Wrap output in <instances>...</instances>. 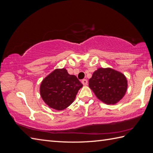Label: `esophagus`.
Listing matches in <instances>:
<instances>
[{
	"label": "esophagus",
	"instance_id": "esophagus-1",
	"mask_svg": "<svg viewBox=\"0 0 153 153\" xmlns=\"http://www.w3.org/2000/svg\"><path fill=\"white\" fill-rule=\"evenodd\" d=\"M82 83H83V85H87V83H88V82H87V80L86 79H82Z\"/></svg>",
	"mask_w": 153,
	"mask_h": 153
}]
</instances>
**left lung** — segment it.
Instances as JSON below:
<instances>
[{"label": "left lung", "mask_w": 153, "mask_h": 153, "mask_svg": "<svg viewBox=\"0 0 153 153\" xmlns=\"http://www.w3.org/2000/svg\"><path fill=\"white\" fill-rule=\"evenodd\" d=\"M89 86L99 100L108 105H114L124 96L128 81L119 71L101 68L93 74Z\"/></svg>", "instance_id": "1"}]
</instances>
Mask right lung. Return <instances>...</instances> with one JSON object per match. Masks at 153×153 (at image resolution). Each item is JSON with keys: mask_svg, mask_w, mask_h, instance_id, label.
I'll use <instances>...</instances> for the list:
<instances>
[{"mask_svg": "<svg viewBox=\"0 0 153 153\" xmlns=\"http://www.w3.org/2000/svg\"><path fill=\"white\" fill-rule=\"evenodd\" d=\"M82 83L66 69H56L43 80L40 87L42 99L52 108L62 110L73 102Z\"/></svg>", "mask_w": 153, "mask_h": 153, "instance_id": "obj_1", "label": "right lung"}]
</instances>
